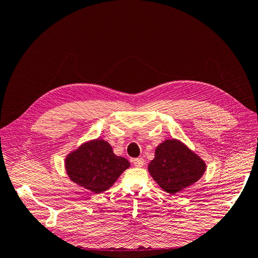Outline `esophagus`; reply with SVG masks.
<instances>
[{
	"instance_id": "34e87169",
	"label": "esophagus",
	"mask_w": 258,
	"mask_h": 258,
	"mask_svg": "<svg viewBox=\"0 0 258 258\" xmlns=\"http://www.w3.org/2000/svg\"><path fill=\"white\" fill-rule=\"evenodd\" d=\"M133 162L137 168H141L142 165L145 164V160H144V158H135Z\"/></svg>"
}]
</instances>
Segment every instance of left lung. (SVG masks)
<instances>
[{
    "mask_svg": "<svg viewBox=\"0 0 258 258\" xmlns=\"http://www.w3.org/2000/svg\"><path fill=\"white\" fill-rule=\"evenodd\" d=\"M207 165L203 160L177 140H165L156 149L148 170L165 192L175 194L196 183Z\"/></svg>",
    "mask_w": 258,
    "mask_h": 258,
    "instance_id": "obj_1",
    "label": "left lung"
}]
</instances>
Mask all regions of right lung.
<instances>
[{"label":"right lung","instance_id":"obj_1","mask_svg":"<svg viewBox=\"0 0 258 258\" xmlns=\"http://www.w3.org/2000/svg\"><path fill=\"white\" fill-rule=\"evenodd\" d=\"M65 167L72 181L98 194L108 190L130 163L117 157L107 141L97 139L68 154Z\"/></svg>","mask_w":258,"mask_h":258}]
</instances>
